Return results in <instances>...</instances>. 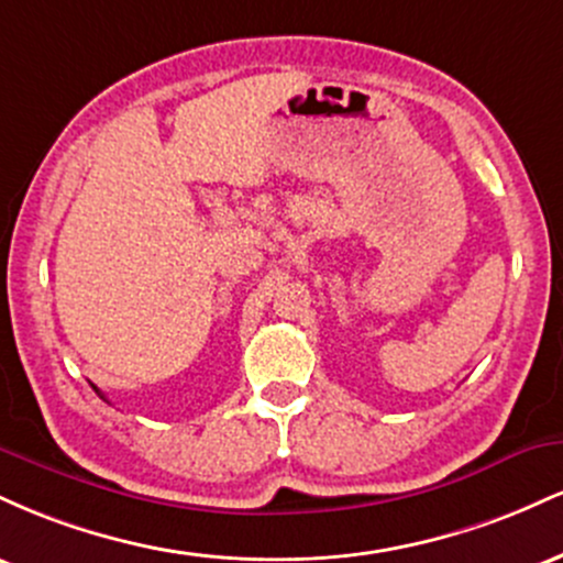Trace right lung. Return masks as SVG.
Returning a JSON list of instances; mask_svg holds the SVG:
<instances>
[{
	"mask_svg": "<svg viewBox=\"0 0 563 563\" xmlns=\"http://www.w3.org/2000/svg\"><path fill=\"white\" fill-rule=\"evenodd\" d=\"M100 397H102V394H100Z\"/></svg>",
	"mask_w": 563,
	"mask_h": 563,
	"instance_id": "obj_1",
	"label": "right lung"
}]
</instances>
